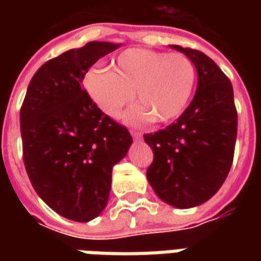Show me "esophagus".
<instances>
[{
    "mask_svg": "<svg viewBox=\"0 0 261 261\" xmlns=\"http://www.w3.org/2000/svg\"><path fill=\"white\" fill-rule=\"evenodd\" d=\"M130 133H131V136H133V138H134V140H141V138H142V134H141V133H138V131L131 130Z\"/></svg>",
    "mask_w": 261,
    "mask_h": 261,
    "instance_id": "1",
    "label": "esophagus"
}]
</instances>
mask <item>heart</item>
Instances as JSON below:
<instances>
[{
    "label": "heart",
    "instance_id": "b5f03b06",
    "mask_svg": "<svg viewBox=\"0 0 261 261\" xmlns=\"http://www.w3.org/2000/svg\"><path fill=\"white\" fill-rule=\"evenodd\" d=\"M196 84V68L183 53H162L130 48L120 54L113 71L91 69L85 76L86 91L102 112L116 117L134 97L138 105L125 113L131 124L155 117L169 123L179 117L190 100Z\"/></svg>",
    "mask_w": 261,
    "mask_h": 261
}]
</instances>
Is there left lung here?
I'll list each match as a JSON object with an SVG mask.
<instances>
[{
	"label": "left lung",
	"instance_id": "1",
	"mask_svg": "<svg viewBox=\"0 0 261 261\" xmlns=\"http://www.w3.org/2000/svg\"><path fill=\"white\" fill-rule=\"evenodd\" d=\"M192 60L197 91L176 123L144 140L153 161L147 179L156 196L176 208L210 200L229 173L235 152L238 113L228 76L198 50L170 46Z\"/></svg>",
	"mask_w": 261,
	"mask_h": 261
}]
</instances>
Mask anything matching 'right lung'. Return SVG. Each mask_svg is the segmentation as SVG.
<instances>
[{
    "mask_svg": "<svg viewBox=\"0 0 261 261\" xmlns=\"http://www.w3.org/2000/svg\"><path fill=\"white\" fill-rule=\"evenodd\" d=\"M120 44L89 42L37 69L20 108L26 172L39 197L71 221L88 222L108 204L112 169L133 138L82 88L97 60Z\"/></svg>",
    "mask_w": 261,
    "mask_h": 261,
    "instance_id": "1",
    "label": "right lung"
}]
</instances>
